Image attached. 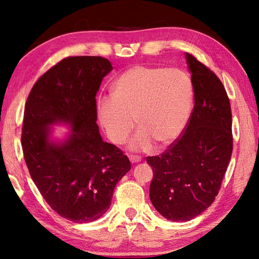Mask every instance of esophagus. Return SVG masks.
I'll return each mask as SVG.
<instances>
[{
	"label": "esophagus",
	"instance_id": "esophagus-1",
	"mask_svg": "<svg viewBox=\"0 0 259 259\" xmlns=\"http://www.w3.org/2000/svg\"><path fill=\"white\" fill-rule=\"evenodd\" d=\"M130 160L132 163H139L141 162V156H137V155H130Z\"/></svg>",
	"mask_w": 259,
	"mask_h": 259
}]
</instances>
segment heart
Returning <instances> with one entry per match:
<instances>
[{
    "label": "heart",
    "instance_id": "b5f03b06",
    "mask_svg": "<svg viewBox=\"0 0 259 259\" xmlns=\"http://www.w3.org/2000/svg\"><path fill=\"white\" fill-rule=\"evenodd\" d=\"M114 94L97 100V116L114 144H123L135 126L132 149H149L153 141L168 145L186 127L193 103V83L178 68L136 65L120 74Z\"/></svg>",
    "mask_w": 259,
    "mask_h": 259
}]
</instances>
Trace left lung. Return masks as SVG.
I'll use <instances>...</instances> for the list:
<instances>
[{
    "mask_svg": "<svg viewBox=\"0 0 259 259\" xmlns=\"http://www.w3.org/2000/svg\"><path fill=\"white\" fill-rule=\"evenodd\" d=\"M195 105L185 131L159 156H148L149 198L163 217L187 222L215 200L233 152L231 103L221 79L186 53Z\"/></svg>",
    "mask_w": 259,
    "mask_h": 259,
    "instance_id": "obj_1",
    "label": "left lung"
}]
</instances>
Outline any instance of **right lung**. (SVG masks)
I'll return each instance as SVG.
<instances>
[{
    "label": "right lung",
    "instance_id": "add662e5",
    "mask_svg": "<svg viewBox=\"0 0 259 259\" xmlns=\"http://www.w3.org/2000/svg\"><path fill=\"white\" fill-rule=\"evenodd\" d=\"M113 70L101 56H70L44 73L27 97L22 130L26 166L39 193L57 214L90 223L105 214L114 188L131 169L130 159L102 140L96 100L102 79ZM72 130L51 141V124Z\"/></svg>",
    "mask_w": 259,
    "mask_h": 259
}]
</instances>
